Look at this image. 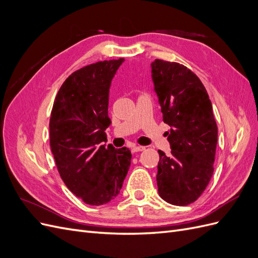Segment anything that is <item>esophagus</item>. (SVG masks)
<instances>
[{
    "mask_svg": "<svg viewBox=\"0 0 258 258\" xmlns=\"http://www.w3.org/2000/svg\"><path fill=\"white\" fill-rule=\"evenodd\" d=\"M145 150L144 146H134L131 148V152L132 153H138V152H142Z\"/></svg>",
    "mask_w": 258,
    "mask_h": 258,
    "instance_id": "esophagus-1",
    "label": "esophagus"
}]
</instances>
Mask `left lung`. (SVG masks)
<instances>
[{
	"label": "left lung",
	"mask_w": 258,
	"mask_h": 258,
	"mask_svg": "<svg viewBox=\"0 0 258 258\" xmlns=\"http://www.w3.org/2000/svg\"><path fill=\"white\" fill-rule=\"evenodd\" d=\"M152 77L161 106L171 154L159 153V196L168 204L187 206L205 191L213 175L217 126L212 103L199 77L177 62L156 59Z\"/></svg>",
	"instance_id": "obj_1"
}]
</instances>
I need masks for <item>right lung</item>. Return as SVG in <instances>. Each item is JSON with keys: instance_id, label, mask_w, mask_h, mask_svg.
<instances>
[{"instance_id": "add662e5", "label": "right lung", "mask_w": 258, "mask_h": 258, "mask_svg": "<svg viewBox=\"0 0 258 258\" xmlns=\"http://www.w3.org/2000/svg\"><path fill=\"white\" fill-rule=\"evenodd\" d=\"M124 61L104 60L70 75L60 87L49 120V141L59 174L76 197L90 206L119 194L131 163L129 148L105 146L108 92Z\"/></svg>"}]
</instances>
